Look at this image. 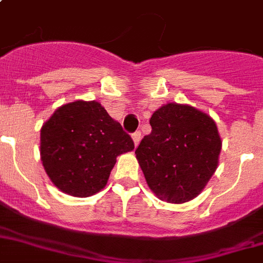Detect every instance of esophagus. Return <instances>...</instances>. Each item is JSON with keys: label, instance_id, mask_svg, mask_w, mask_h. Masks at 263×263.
<instances>
[{"label": "esophagus", "instance_id": "obj_1", "mask_svg": "<svg viewBox=\"0 0 263 263\" xmlns=\"http://www.w3.org/2000/svg\"><path fill=\"white\" fill-rule=\"evenodd\" d=\"M141 138H142V136H141V132H136V133H133V141H134V145H136V146H138V143H140Z\"/></svg>", "mask_w": 263, "mask_h": 263}]
</instances>
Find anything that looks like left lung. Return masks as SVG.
Returning a JSON list of instances; mask_svg holds the SVG:
<instances>
[{"label": "left lung", "mask_w": 263, "mask_h": 263, "mask_svg": "<svg viewBox=\"0 0 263 263\" xmlns=\"http://www.w3.org/2000/svg\"><path fill=\"white\" fill-rule=\"evenodd\" d=\"M152 133L137 147V159L152 192L162 201L196 198L218 166L222 141L210 116L189 105L167 104L150 118Z\"/></svg>", "instance_id": "8db88e82"}]
</instances>
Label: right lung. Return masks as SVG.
I'll return each mask as SVG.
<instances>
[{"instance_id": "1", "label": "right lung", "mask_w": 263, "mask_h": 263, "mask_svg": "<svg viewBox=\"0 0 263 263\" xmlns=\"http://www.w3.org/2000/svg\"><path fill=\"white\" fill-rule=\"evenodd\" d=\"M133 149L132 137L97 101L62 105L41 129L45 172L73 197H90L104 189L117 157Z\"/></svg>"}]
</instances>
